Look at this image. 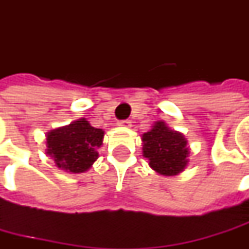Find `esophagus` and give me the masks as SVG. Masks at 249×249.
Here are the masks:
<instances>
[{"mask_svg":"<svg viewBox=\"0 0 249 249\" xmlns=\"http://www.w3.org/2000/svg\"><path fill=\"white\" fill-rule=\"evenodd\" d=\"M120 126H131V121L129 120H123V121H120L118 123Z\"/></svg>","mask_w":249,"mask_h":249,"instance_id":"obj_1","label":"esophagus"}]
</instances>
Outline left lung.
Here are the masks:
<instances>
[{
	"mask_svg": "<svg viewBox=\"0 0 249 249\" xmlns=\"http://www.w3.org/2000/svg\"><path fill=\"white\" fill-rule=\"evenodd\" d=\"M143 156L161 175L174 176L189 162L187 141L180 132L169 129L164 121H157L149 132L143 133Z\"/></svg>",
	"mask_w": 249,
	"mask_h": 249,
	"instance_id": "left-lung-1",
	"label": "left lung"
}]
</instances>
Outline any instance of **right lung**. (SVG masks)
I'll return each instance as SVG.
<instances>
[{"mask_svg":"<svg viewBox=\"0 0 249 249\" xmlns=\"http://www.w3.org/2000/svg\"><path fill=\"white\" fill-rule=\"evenodd\" d=\"M105 132L81 118L47 135V154L57 168L71 174L85 172L98 160Z\"/></svg>","mask_w":249,"mask_h":249,"instance_id":"1","label":"right lung"}]
</instances>
